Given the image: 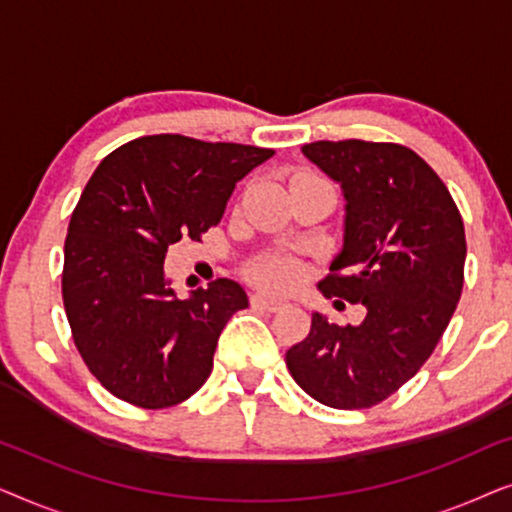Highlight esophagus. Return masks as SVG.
I'll return each mask as SVG.
<instances>
[{"label": "esophagus", "mask_w": 512, "mask_h": 512, "mask_svg": "<svg viewBox=\"0 0 512 512\" xmlns=\"http://www.w3.org/2000/svg\"><path fill=\"white\" fill-rule=\"evenodd\" d=\"M251 307H258V310H268V312H277L282 310L286 305V300L282 298H275V296H265V293H254V296L249 298Z\"/></svg>", "instance_id": "1"}]
</instances>
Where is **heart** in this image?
<instances>
[{
    "instance_id": "b5f03b06",
    "label": "heart",
    "mask_w": 512,
    "mask_h": 512,
    "mask_svg": "<svg viewBox=\"0 0 512 512\" xmlns=\"http://www.w3.org/2000/svg\"><path fill=\"white\" fill-rule=\"evenodd\" d=\"M298 265L286 256H270L244 268V279L265 291H286L298 282Z\"/></svg>"
}]
</instances>
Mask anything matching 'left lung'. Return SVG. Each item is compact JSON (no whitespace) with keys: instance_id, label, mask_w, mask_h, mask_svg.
<instances>
[{"instance_id":"obj_1","label":"left lung","mask_w":512,"mask_h":512,"mask_svg":"<svg viewBox=\"0 0 512 512\" xmlns=\"http://www.w3.org/2000/svg\"><path fill=\"white\" fill-rule=\"evenodd\" d=\"M303 153L347 200L345 244L319 289L361 303L359 326L312 314L307 338L286 352L298 387L338 410L396 394L433 354L464 286V221L443 179L408 146L312 142ZM340 300H335L338 305Z\"/></svg>"}]
</instances>
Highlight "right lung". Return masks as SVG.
I'll list each match as a JSON object with an SVG mask.
<instances>
[{"instance_id":"1","label":"right lung","mask_w":512,"mask_h":512,"mask_svg":"<svg viewBox=\"0 0 512 512\" xmlns=\"http://www.w3.org/2000/svg\"><path fill=\"white\" fill-rule=\"evenodd\" d=\"M272 149L149 135L102 160L74 207L65 240L62 303L95 380L144 410L191 398L214 368L216 342L249 305L233 279L188 300L167 284V247L200 242L221 221L235 184Z\"/></svg>"}]
</instances>
